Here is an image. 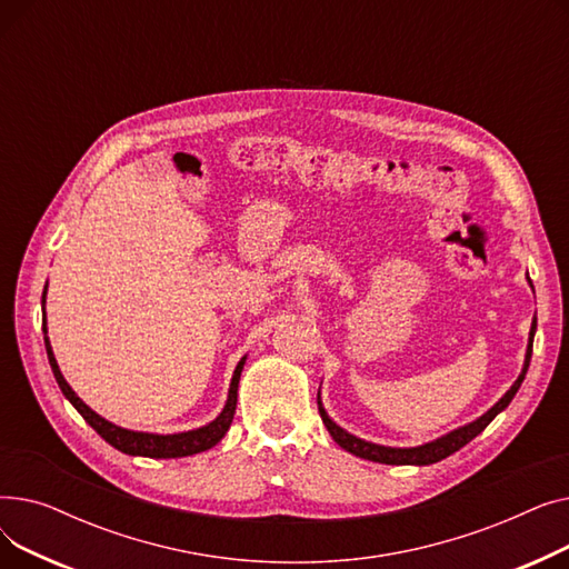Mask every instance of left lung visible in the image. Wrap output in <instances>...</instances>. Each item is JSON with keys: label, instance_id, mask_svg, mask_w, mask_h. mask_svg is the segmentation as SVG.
<instances>
[{"label": "left lung", "instance_id": "obj_1", "mask_svg": "<svg viewBox=\"0 0 569 569\" xmlns=\"http://www.w3.org/2000/svg\"><path fill=\"white\" fill-rule=\"evenodd\" d=\"M530 283V279H528ZM532 286V283H530ZM535 330H537V318H532V325H530V335H528V348H526V360H523V369L519 373V378L515 380V385L507 390L498 403H493L482 417H477L475 422L466 425V427H459L450 433H445L431 442H425V445H417V447H385V445H376V442H369V440H362L357 438L352 433H348L346 429H341L337 422H332V417L327 415V410L322 408V401H320V392H318V410H320V417H322V425L327 427V431H330V436L343 447L346 452L360 457V459H369V461H376V463H390V466H429V463H436V461H442L450 455L459 452L463 445H468L475 436H480L489 425L493 417L498 412H502L507 406H510V401L515 399V395L519 392V387L526 378V371L530 367V355H532V339H535Z\"/></svg>", "mask_w": 569, "mask_h": 569}]
</instances>
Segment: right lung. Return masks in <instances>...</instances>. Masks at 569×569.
I'll list each match as a JSON object with an SVG mask.
<instances>
[{"label":"right lung","instance_id":"right-lung-1","mask_svg":"<svg viewBox=\"0 0 569 569\" xmlns=\"http://www.w3.org/2000/svg\"><path fill=\"white\" fill-rule=\"evenodd\" d=\"M48 290V283H46ZM46 290L41 297V307H43V341H46V352H48V362L50 369L54 373V380L59 385V390L62 395L73 403V408L84 417V422L92 427L106 442H110L114 450L131 455V457H149V459H179V457H191L198 452L209 450V447H214L226 431L232 425V417H234V406H237V387H239V376H242L244 362L247 357L239 360V365L234 367L232 380H230V390H228V401L223 406V410L219 412L217 420H212L209 425L193 429V431H182V433H144V431H131V429H122L117 427L108 420H103L101 415H97L92 408H89L73 390L71 385L64 380L62 371L57 367V360L52 355V346L48 339V327H46Z\"/></svg>","mask_w":569,"mask_h":569}]
</instances>
